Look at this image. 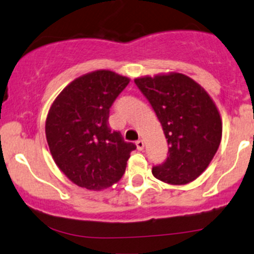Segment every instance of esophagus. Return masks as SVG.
<instances>
[{"label": "esophagus", "instance_id": "esophagus-1", "mask_svg": "<svg viewBox=\"0 0 254 254\" xmlns=\"http://www.w3.org/2000/svg\"><path fill=\"white\" fill-rule=\"evenodd\" d=\"M135 145H136V148H138V151L144 150L145 144H144V141H142V140H138V141L135 142Z\"/></svg>", "mask_w": 254, "mask_h": 254}]
</instances>
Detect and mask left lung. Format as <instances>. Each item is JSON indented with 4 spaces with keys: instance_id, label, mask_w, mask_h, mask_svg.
I'll list each match as a JSON object with an SVG mask.
<instances>
[{
    "instance_id": "8db88e82",
    "label": "left lung",
    "mask_w": 254,
    "mask_h": 254,
    "mask_svg": "<svg viewBox=\"0 0 254 254\" xmlns=\"http://www.w3.org/2000/svg\"><path fill=\"white\" fill-rule=\"evenodd\" d=\"M134 83L151 103L169 145L168 158L152 174L175 186L195 181L221 142L222 121L214 101L183 73L145 76Z\"/></svg>"
}]
</instances>
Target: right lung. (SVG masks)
Returning <instances> with one entry per match:
<instances>
[{
    "label": "right lung",
    "instance_id": "1",
    "mask_svg": "<svg viewBox=\"0 0 254 254\" xmlns=\"http://www.w3.org/2000/svg\"><path fill=\"white\" fill-rule=\"evenodd\" d=\"M129 78L109 70L83 74L53 101L46 119L47 144L53 160L72 183L102 190L121 180L130 152L120 132L108 125L110 107Z\"/></svg>",
    "mask_w": 254,
    "mask_h": 254
}]
</instances>
